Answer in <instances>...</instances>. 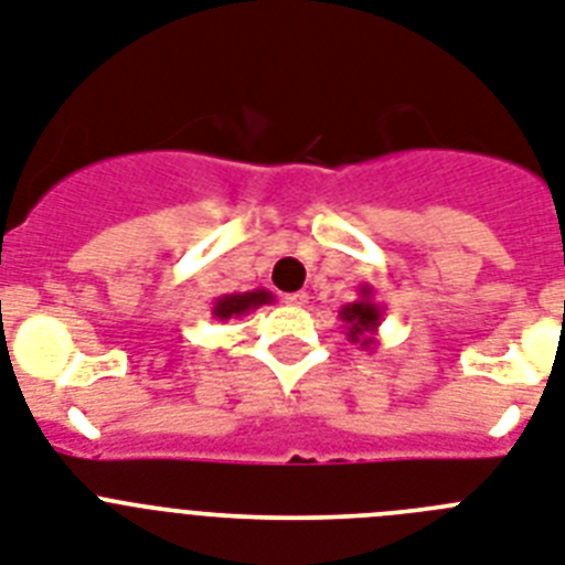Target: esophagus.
<instances>
[{"label":"esophagus","instance_id":"34e87169","mask_svg":"<svg viewBox=\"0 0 565 565\" xmlns=\"http://www.w3.org/2000/svg\"><path fill=\"white\" fill-rule=\"evenodd\" d=\"M284 301L290 307H307L310 305V296L307 292H290V296H284Z\"/></svg>","mask_w":565,"mask_h":565}]
</instances>
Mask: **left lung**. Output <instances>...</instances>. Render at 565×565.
I'll list each match as a JSON object with an SVG mask.
<instances>
[{"instance_id":"1","label":"left lung","mask_w":565,"mask_h":565,"mask_svg":"<svg viewBox=\"0 0 565 565\" xmlns=\"http://www.w3.org/2000/svg\"><path fill=\"white\" fill-rule=\"evenodd\" d=\"M339 319L344 321L348 339L353 344H362V350L379 348V324H382V307L373 298L371 284L359 287V298L339 310Z\"/></svg>"}]
</instances>
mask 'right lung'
<instances>
[{"mask_svg": "<svg viewBox=\"0 0 565 565\" xmlns=\"http://www.w3.org/2000/svg\"><path fill=\"white\" fill-rule=\"evenodd\" d=\"M260 305H273V292H269V290L226 292V296L215 298V307H212V319H217V321L241 319V316H246V312L258 310Z\"/></svg>", "mask_w": 565, "mask_h": 565, "instance_id": "right-lung-1", "label": "right lung"}]
</instances>
